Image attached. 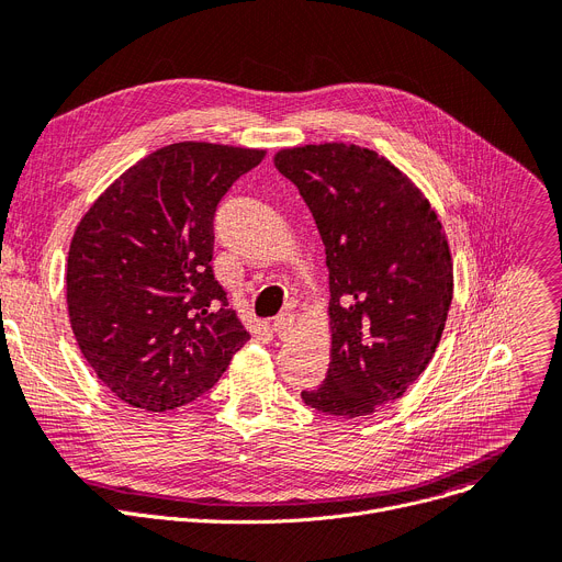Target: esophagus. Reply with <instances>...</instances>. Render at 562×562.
Listing matches in <instances>:
<instances>
[{"instance_id":"34e87169","label":"esophagus","mask_w":562,"mask_h":562,"mask_svg":"<svg viewBox=\"0 0 562 562\" xmlns=\"http://www.w3.org/2000/svg\"><path fill=\"white\" fill-rule=\"evenodd\" d=\"M291 328H293V314L282 312V314H278V316L273 318V330H276L278 337H286Z\"/></svg>"}]
</instances>
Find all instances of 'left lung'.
Segmentation results:
<instances>
[{
	"mask_svg": "<svg viewBox=\"0 0 562 562\" xmlns=\"http://www.w3.org/2000/svg\"><path fill=\"white\" fill-rule=\"evenodd\" d=\"M276 168L310 206L330 269V369L301 396L326 415L367 417L435 356L453 299L445 232L422 191L373 150L305 145L278 153Z\"/></svg>",
	"mask_w": 562,
	"mask_h": 562,
	"instance_id": "8db88e82",
	"label": "left lung"
}]
</instances>
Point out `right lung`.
Segmentation results:
<instances>
[{
	"label": "right lung",
	"instance_id": "add662e5",
	"mask_svg": "<svg viewBox=\"0 0 562 562\" xmlns=\"http://www.w3.org/2000/svg\"><path fill=\"white\" fill-rule=\"evenodd\" d=\"M261 157L216 143L166 145L81 218L68 314L86 362L121 401L145 412L187 405L250 339L214 276V216Z\"/></svg>",
	"mask_w": 562,
	"mask_h": 562
}]
</instances>
